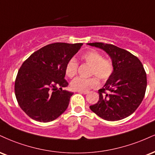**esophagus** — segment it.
I'll return each instance as SVG.
<instances>
[{"label":"esophagus","mask_w":155,"mask_h":155,"mask_svg":"<svg viewBox=\"0 0 155 155\" xmlns=\"http://www.w3.org/2000/svg\"><path fill=\"white\" fill-rule=\"evenodd\" d=\"M78 92L80 93V94H88V92H82V91H78Z\"/></svg>","instance_id":"34e87169"}]
</instances>
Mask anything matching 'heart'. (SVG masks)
Wrapping results in <instances>:
<instances>
[{
  "label": "heart",
  "instance_id": "b5f03b06",
  "mask_svg": "<svg viewBox=\"0 0 155 155\" xmlns=\"http://www.w3.org/2000/svg\"><path fill=\"white\" fill-rule=\"evenodd\" d=\"M81 60L87 64L90 65L89 75L94 76L85 79L76 77L71 83L73 90L87 92L91 89L98 87L99 79L106 81L113 75L114 72V63L110 58H104L103 55L96 50H89L81 55ZM79 65L74 58L68 60L65 68L67 76L72 78L77 74Z\"/></svg>",
  "mask_w": 155,
  "mask_h": 155
}]
</instances>
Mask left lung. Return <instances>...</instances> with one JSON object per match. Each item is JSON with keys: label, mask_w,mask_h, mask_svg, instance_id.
I'll return each mask as SVG.
<instances>
[{"label": "left lung", "mask_w": 155, "mask_h": 155, "mask_svg": "<svg viewBox=\"0 0 155 155\" xmlns=\"http://www.w3.org/2000/svg\"><path fill=\"white\" fill-rule=\"evenodd\" d=\"M104 50L114 63V72L102 89L99 100L89 106L99 117L115 121L129 116L142 102L147 89V74L137 56L127 50L103 42L88 43Z\"/></svg>", "instance_id": "1"}]
</instances>
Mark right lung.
<instances>
[{
    "label": "right lung",
    "instance_id": "obj_1",
    "mask_svg": "<svg viewBox=\"0 0 155 155\" xmlns=\"http://www.w3.org/2000/svg\"><path fill=\"white\" fill-rule=\"evenodd\" d=\"M82 43L55 42L33 53L18 70L14 91L18 105L40 122L55 120L68 107L73 93L63 90L68 83L65 68Z\"/></svg>",
    "mask_w": 155,
    "mask_h": 155
}]
</instances>
